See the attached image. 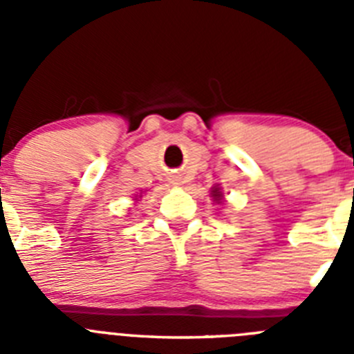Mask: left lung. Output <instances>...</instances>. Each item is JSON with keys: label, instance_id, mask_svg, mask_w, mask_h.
I'll return each instance as SVG.
<instances>
[{"label": "left lung", "instance_id": "1", "mask_svg": "<svg viewBox=\"0 0 354 354\" xmlns=\"http://www.w3.org/2000/svg\"><path fill=\"white\" fill-rule=\"evenodd\" d=\"M211 196H212V198H214L216 200V202H220V200L221 198H223V193H221L220 192V187H212V193H211Z\"/></svg>", "mask_w": 354, "mask_h": 354}]
</instances>
